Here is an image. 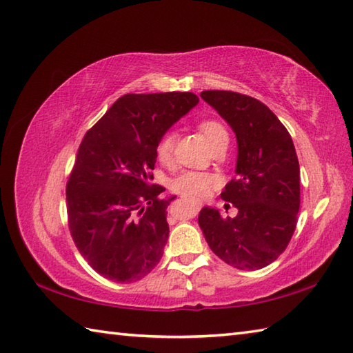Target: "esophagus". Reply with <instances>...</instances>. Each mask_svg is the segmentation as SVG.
Instances as JSON below:
<instances>
[{
  "instance_id": "1",
  "label": "esophagus",
  "mask_w": 353,
  "mask_h": 353,
  "mask_svg": "<svg viewBox=\"0 0 353 353\" xmlns=\"http://www.w3.org/2000/svg\"><path fill=\"white\" fill-rule=\"evenodd\" d=\"M182 200H186V199H185V197H182ZM197 208H200V205H199V203H197Z\"/></svg>"
}]
</instances>
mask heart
<instances>
[{"label": "heart", "mask_w": 353, "mask_h": 353, "mask_svg": "<svg viewBox=\"0 0 353 353\" xmlns=\"http://www.w3.org/2000/svg\"><path fill=\"white\" fill-rule=\"evenodd\" d=\"M200 130L205 134L209 147H211L214 142H216L221 138H229L228 130L224 127L216 123V121H205L200 124ZM174 144H176V137L174 133H165L163 137L157 142L156 153L159 161L163 163H168L172 157V152H174ZM216 183V179L211 174H206V172H199V171H185L181 176L176 177L174 181L171 182V188L176 192L182 194L186 199L199 200L208 196V192L211 191L212 186Z\"/></svg>", "instance_id": "b5f03b06"}]
</instances>
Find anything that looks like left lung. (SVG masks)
I'll use <instances>...</instances> for the list:
<instances>
[{
  "instance_id": "1",
  "label": "left lung",
  "mask_w": 353,
  "mask_h": 353,
  "mask_svg": "<svg viewBox=\"0 0 353 353\" xmlns=\"http://www.w3.org/2000/svg\"><path fill=\"white\" fill-rule=\"evenodd\" d=\"M236 137V177L221 199L238 214L205 206L199 226L208 245L238 270L264 268L287 249L301 208V168L288 130L264 103L230 91L200 94Z\"/></svg>"
}]
</instances>
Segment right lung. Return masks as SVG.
I'll return each mask as SVG.
<instances>
[{
    "label": "right lung",
    "instance_id": "right-lung-1",
    "mask_svg": "<svg viewBox=\"0 0 353 353\" xmlns=\"http://www.w3.org/2000/svg\"><path fill=\"white\" fill-rule=\"evenodd\" d=\"M199 104L192 92L125 94L112 104L79 147L66 185L71 236L97 273L114 282H133L161 261L170 228L150 186L157 142Z\"/></svg>",
    "mask_w": 353,
    "mask_h": 353
}]
</instances>
